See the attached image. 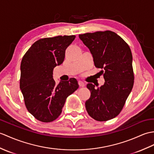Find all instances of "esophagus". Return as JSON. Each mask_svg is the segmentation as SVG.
Here are the masks:
<instances>
[{
  "mask_svg": "<svg viewBox=\"0 0 154 154\" xmlns=\"http://www.w3.org/2000/svg\"><path fill=\"white\" fill-rule=\"evenodd\" d=\"M79 86H80V87H84L85 86V83H83V82L81 81H79Z\"/></svg>",
  "mask_w": 154,
  "mask_h": 154,
  "instance_id": "1",
  "label": "esophagus"
}]
</instances>
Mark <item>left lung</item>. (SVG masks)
Masks as SVG:
<instances>
[{
    "instance_id": "obj_1",
    "label": "left lung",
    "mask_w": 154,
    "mask_h": 154,
    "mask_svg": "<svg viewBox=\"0 0 154 154\" xmlns=\"http://www.w3.org/2000/svg\"><path fill=\"white\" fill-rule=\"evenodd\" d=\"M93 57L95 66L100 68L105 83L95 88L87 87L91 97L85 102L88 115L98 121L118 116L122 110L134 85L133 56L129 46L111 31H97L79 35Z\"/></svg>"
}]
</instances>
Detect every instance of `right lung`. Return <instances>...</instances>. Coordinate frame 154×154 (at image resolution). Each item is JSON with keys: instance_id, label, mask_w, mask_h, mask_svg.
<instances>
[{"instance_id": "right-lung-1", "label": "right lung", "mask_w": 154, "mask_h": 154, "mask_svg": "<svg viewBox=\"0 0 154 154\" xmlns=\"http://www.w3.org/2000/svg\"><path fill=\"white\" fill-rule=\"evenodd\" d=\"M75 36L39 39L25 54L21 62L20 87L31 115L42 122L54 121L62 112L67 96L79 88L75 78L56 85L53 69L65 58L66 48Z\"/></svg>"}]
</instances>
